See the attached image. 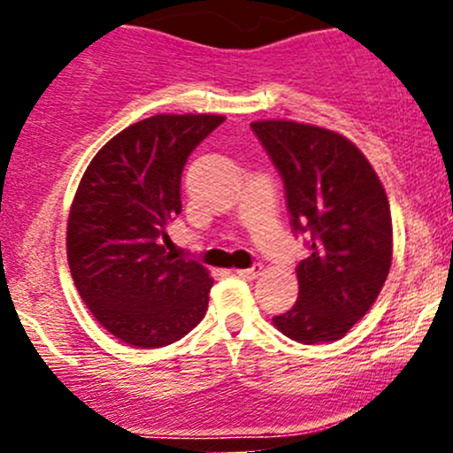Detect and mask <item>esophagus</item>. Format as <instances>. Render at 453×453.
<instances>
[{
    "label": "esophagus",
    "instance_id": "obj_1",
    "mask_svg": "<svg viewBox=\"0 0 453 453\" xmlns=\"http://www.w3.org/2000/svg\"><path fill=\"white\" fill-rule=\"evenodd\" d=\"M236 274H238V277H242V279H256V277H259V274H262V266L256 264V266H251V268L236 270Z\"/></svg>",
    "mask_w": 453,
    "mask_h": 453
}]
</instances>
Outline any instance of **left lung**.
Segmentation results:
<instances>
[{
	"instance_id": "obj_1",
	"label": "left lung",
	"mask_w": 453,
	"mask_h": 453,
	"mask_svg": "<svg viewBox=\"0 0 453 453\" xmlns=\"http://www.w3.org/2000/svg\"><path fill=\"white\" fill-rule=\"evenodd\" d=\"M285 187L294 234H306L298 300L273 324L292 341H339L368 313L392 266V215L381 180L356 144L330 129L256 121Z\"/></svg>"
}]
</instances>
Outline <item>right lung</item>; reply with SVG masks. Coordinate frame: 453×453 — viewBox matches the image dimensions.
Listing matches in <instances>:
<instances>
[{"mask_svg": "<svg viewBox=\"0 0 453 453\" xmlns=\"http://www.w3.org/2000/svg\"><path fill=\"white\" fill-rule=\"evenodd\" d=\"M223 121L155 114L108 140L82 174L67 219V264L82 303L127 345H170L209 309V270L174 259L164 242L180 215L187 157Z\"/></svg>", "mask_w": 453, "mask_h": 453, "instance_id": "obj_1", "label": "right lung"}]
</instances>
